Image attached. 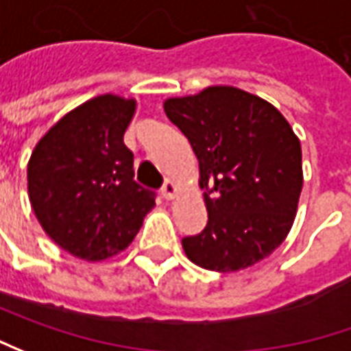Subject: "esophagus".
Returning a JSON list of instances; mask_svg holds the SVG:
<instances>
[{"label":"esophagus","mask_w":351,"mask_h":351,"mask_svg":"<svg viewBox=\"0 0 351 351\" xmlns=\"http://www.w3.org/2000/svg\"><path fill=\"white\" fill-rule=\"evenodd\" d=\"M176 192H178V186H176L173 180H167L161 188V194H163L165 199H173L176 196Z\"/></svg>","instance_id":"esophagus-1"}]
</instances>
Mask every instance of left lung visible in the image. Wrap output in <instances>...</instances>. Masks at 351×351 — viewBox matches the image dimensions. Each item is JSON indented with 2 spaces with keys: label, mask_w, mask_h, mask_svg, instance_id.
Returning a JSON list of instances; mask_svg holds the SVG:
<instances>
[{
  "label": "left lung",
  "mask_w": 351,
  "mask_h": 351,
  "mask_svg": "<svg viewBox=\"0 0 351 351\" xmlns=\"http://www.w3.org/2000/svg\"><path fill=\"white\" fill-rule=\"evenodd\" d=\"M165 112L196 153L208 225L182 239L213 272L256 264L284 243L303 188L301 143L282 112L235 87L167 99Z\"/></svg>",
  "instance_id": "1"
}]
</instances>
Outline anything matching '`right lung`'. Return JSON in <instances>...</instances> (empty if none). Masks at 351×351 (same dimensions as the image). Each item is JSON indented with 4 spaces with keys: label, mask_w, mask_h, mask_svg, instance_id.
<instances>
[{
    "label": "right lung",
    "mask_w": 351,
    "mask_h": 351,
    "mask_svg": "<svg viewBox=\"0 0 351 351\" xmlns=\"http://www.w3.org/2000/svg\"><path fill=\"white\" fill-rule=\"evenodd\" d=\"M134 99L101 95L50 128L27 169L36 219L56 245L83 260L114 256L134 241L155 192L134 180L124 132Z\"/></svg>",
    "instance_id": "add662e5"
}]
</instances>
